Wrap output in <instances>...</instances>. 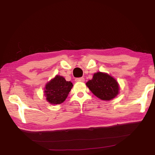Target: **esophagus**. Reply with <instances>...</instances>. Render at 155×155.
I'll return each mask as SVG.
<instances>
[{"mask_svg": "<svg viewBox=\"0 0 155 155\" xmlns=\"http://www.w3.org/2000/svg\"><path fill=\"white\" fill-rule=\"evenodd\" d=\"M76 82H84L85 81V78L83 77H81V78H77L75 79Z\"/></svg>", "mask_w": 155, "mask_h": 155, "instance_id": "34e87169", "label": "esophagus"}]
</instances>
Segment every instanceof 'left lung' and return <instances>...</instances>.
I'll return each mask as SVG.
<instances>
[{
    "mask_svg": "<svg viewBox=\"0 0 155 155\" xmlns=\"http://www.w3.org/2000/svg\"><path fill=\"white\" fill-rule=\"evenodd\" d=\"M90 90L103 101H111L119 94L120 86L117 81L107 73H94L91 80L86 83Z\"/></svg>",
    "mask_w": 155,
    "mask_h": 155,
    "instance_id": "8db88e82",
    "label": "left lung"
}]
</instances>
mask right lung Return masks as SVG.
Instances as JSON below:
<instances>
[{
	"label": "right lung",
	"mask_w": 155,
	"mask_h": 155,
	"mask_svg": "<svg viewBox=\"0 0 155 155\" xmlns=\"http://www.w3.org/2000/svg\"><path fill=\"white\" fill-rule=\"evenodd\" d=\"M73 87L70 81H66L61 76L56 75L46 84L44 96L50 104H61L65 101Z\"/></svg>",
	"instance_id": "right-lung-1"
}]
</instances>
